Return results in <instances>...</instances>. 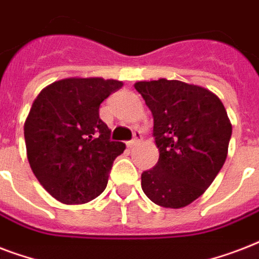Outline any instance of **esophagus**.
I'll return each instance as SVG.
<instances>
[{"mask_svg": "<svg viewBox=\"0 0 259 259\" xmlns=\"http://www.w3.org/2000/svg\"><path fill=\"white\" fill-rule=\"evenodd\" d=\"M141 138H142V134L141 132H134V138L132 140V141L127 142V146H136L137 144H140V141H141Z\"/></svg>", "mask_w": 259, "mask_h": 259, "instance_id": "34e87169", "label": "esophagus"}]
</instances>
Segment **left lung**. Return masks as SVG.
<instances>
[{"label":"left lung","mask_w":259,"mask_h":259,"mask_svg":"<svg viewBox=\"0 0 259 259\" xmlns=\"http://www.w3.org/2000/svg\"><path fill=\"white\" fill-rule=\"evenodd\" d=\"M134 87L152 111L160 152L154 168L142 172V191L161 207H185L205 192L225 164L233 132L227 111L209 90L180 80Z\"/></svg>","instance_id":"1"}]
</instances>
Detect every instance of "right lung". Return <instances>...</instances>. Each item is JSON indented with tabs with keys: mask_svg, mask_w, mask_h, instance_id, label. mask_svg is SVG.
I'll list each match as a JSON object with an SVG mask.
<instances>
[{
	"mask_svg": "<svg viewBox=\"0 0 259 259\" xmlns=\"http://www.w3.org/2000/svg\"><path fill=\"white\" fill-rule=\"evenodd\" d=\"M121 87L113 79L70 78L52 83L34 99L24 125L28 161L56 200L83 204L105 191L125 144L110 140L99 106Z\"/></svg>",
	"mask_w": 259,
	"mask_h": 259,
	"instance_id": "right-lung-1",
	"label": "right lung"
}]
</instances>
